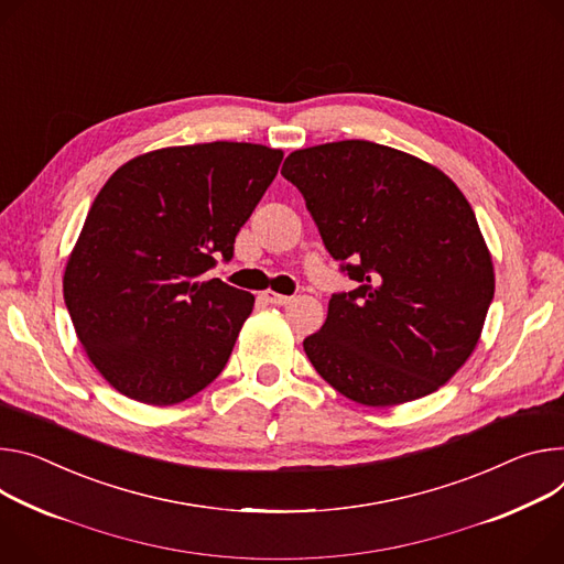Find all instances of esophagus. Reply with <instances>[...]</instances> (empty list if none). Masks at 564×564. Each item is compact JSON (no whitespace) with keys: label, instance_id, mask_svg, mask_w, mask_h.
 <instances>
[{"label":"esophagus","instance_id":"34e87169","mask_svg":"<svg viewBox=\"0 0 564 564\" xmlns=\"http://www.w3.org/2000/svg\"><path fill=\"white\" fill-rule=\"evenodd\" d=\"M263 299H265L268 303H274V305H288V303L292 301V296L279 294V292H274V290H265V292H263Z\"/></svg>","mask_w":564,"mask_h":564}]
</instances>
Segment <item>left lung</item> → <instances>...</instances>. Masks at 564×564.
<instances>
[{
	"label": "left lung",
	"mask_w": 564,
	"mask_h": 564,
	"mask_svg": "<svg viewBox=\"0 0 564 564\" xmlns=\"http://www.w3.org/2000/svg\"><path fill=\"white\" fill-rule=\"evenodd\" d=\"M281 175L357 281L303 339L317 373L367 406L434 393L473 355L495 294L466 195L441 169L365 139L294 150Z\"/></svg>",
	"instance_id": "left-lung-1"
}]
</instances>
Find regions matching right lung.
<instances>
[{
  "label": "right lung",
  "mask_w": 564,
  "mask_h": 564,
  "mask_svg": "<svg viewBox=\"0 0 564 564\" xmlns=\"http://www.w3.org/2000/svg\"><path fill=\"white\" fill-rule=\"evenodd\" d=\"M281 160L261 143L171 145L98 191L63 294L85 355L119 393L169 406L220 376L253 294L204 274L231 259Z\"/></svg>",
  "instance_id": "1"
}]
</instances>
